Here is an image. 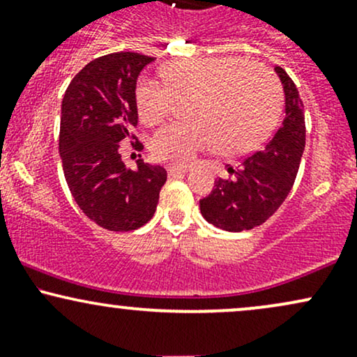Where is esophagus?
<instances>
[{
  "label": "esophagus",
  "instance_id": "1",
  "mask_svg": "<svg viewBox=\"0 0 357 357\" xmlns=\"http://www.w3.org/2000/svg\"><path fill=\"white\" fill-rule=\"evenodd\" d=\"M190 171V167L188 166H169L167 167V174L169 176H178V174H184Z\"/></svg>",
  "mask_w": 357,
  "mask_h": 357
}]
</instances>
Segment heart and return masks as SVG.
<instances>
[{
	"label": "heart",
	"mask_w": 357,
	"mask_h": 357,
	"mask_svg": "<svg viewBox=\"0 0 357 357\" xmlns=\"http://www.w3.org/2000/svg\"><path fill=\"white\" fill-rule=\"evenodd\" d=\"M159 77L165 89L151 80L136 87L137 114L144 124L165 121L173 99L190 96V119L161 127L151 139V153L159 161L188 165L213 144L225 154L250 153L278 121L280 85L264 65L240 56H202L171 61Z\"/></svg>",
	"instance_id": "b5f03b06"
}]
</instances>
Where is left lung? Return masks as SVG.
<instances>
[{
	"label": "left lung",
	"instance_id": "8db88e82",
	"mask_svg": "<svg viewBox=\"0 0 357 357\" xmlns=\"http://www.w3.org/2000/svg\"><path fill=\"white\" fill-rule=\"evenodd\" d=\"M285 96V117L267 146L243 159L238 169L228 167V179H215L206 198L199 199L203 218L225 231L252 230L265 223L292 190L305 147L304 104L292 79L275 67Z\"/></svg>",
	"mask_w": 357,
	"mask_h": 357
}]
</instances>
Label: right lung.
<instances>
[{"label": "right lung", "mask_w": 357, "mask_h": 357, "mask_svg": "<svg viewBox=\"0 0 357 357\" xmlns=\"http://www.w3.org/2000/svg\"><path fill=\"white\" fill-rule=\"evenodd\" d=\"M153 56L124 52L90 61L61 102L59 151L68 190L85 216L110 231H130L154 216L165 167L122 162L119 144L137 124V77ZM137 144V149H141Z\"/></svg>", "instance_id": "1"}]
</instances>
